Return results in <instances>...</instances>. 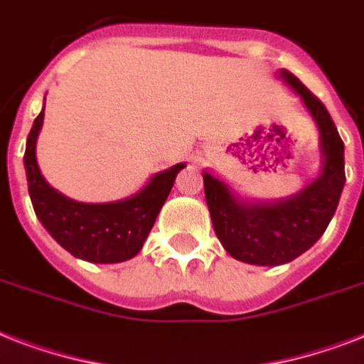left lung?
<instances>
[{"label": "left lung", "instance_id": "1", "mask_svg": "<svg viewBox=\"0 0 364 364\" xmlns=\"http://www.w3.org/2000/svg\"><path fill=\"white\" fill-rule=\"evenodd\" d=\"M279 77L299 94L319 128L321 173L293 196L274 202H245L227 183L204 171L205 202L223 247L234 259L259 266L291 262L327 230L346 183L344 141L321 100L287 70Z\"/></svg>", "mask_w": 364, "mask_h": 364}]
</instances>
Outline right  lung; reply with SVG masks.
Instances as JSON below:
<instances>
[{"label": "right lung", "mask_w": 364, "mask_h": 364, "mask_svg": "<svg viewBox=\"0 0 364 364\" xmlns=\"http://www.w3.org/2000/svg\"><path fill=\"white\" fill-rule=\"evenodd\" d=\"M43 111L33 121L24 153L28 193L37 219L77 259L111 264L136 257L185 164L181 162L170 170L154 173L147 185L130 198L109 204L75 202L50 187L37 166L36 145L45 117Z\"/></svg>", "instance_id": "add662e5"}]
</instances>
